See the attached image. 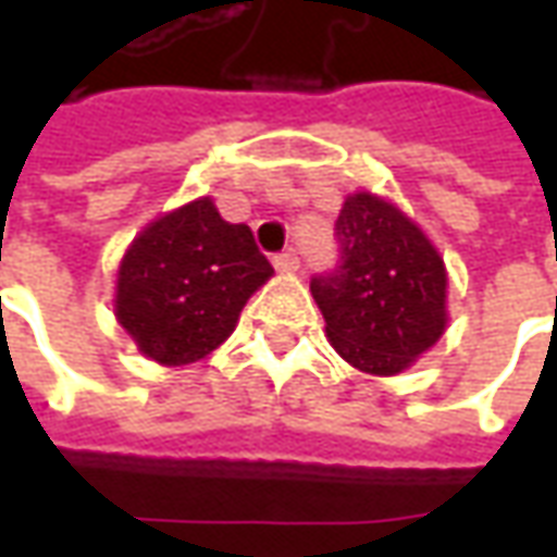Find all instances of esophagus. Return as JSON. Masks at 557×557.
<instances>
[{"label":"esophagus","instance_id":"obj_1","mask_svg":"<svg viewBox=\"0 0 557 557\" xmlns=\"http://www.w3.org/2000/svg\"><path fill=\"white\" fill-rule=\"evenodd\" d=\"M274 265L280 268V271H286V274H292V271H298V265H301V259H298V253L295 250H283L280 256H274Z\"/></svg>","mask_w":557,"mask_h":557}]
</instances>
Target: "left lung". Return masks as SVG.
Wrapping results in <instances>:
<instances>
[{
	"instance_id": "1",
	"label": "left lung",
	"mask_w": 557,
	"mask_h": 557,
	"mask_svg": "<svg viewBox=\"0 0 557 557\" xmlns=\"http://www.w3.org/2000/svg\"><path fill=\"white\" fill-rule=\"evenodd\" d=\"M339 265L313 277L327 343L370 375H397L442 339L447 268L435 244L394 202L346 196L337 218Z\"/></svg>"
}]
</instances>
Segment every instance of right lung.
Segmentation results:
<instances>
[{
    "label": "right lung",
    "mask_w": 557,
    "mask_h": 557,
    "mask_svg": "<svg viewBox=\"0 0 557 557\" xmlns=\"http://www.w3.org/2000/svg\"><path fill=\"white\" fill-rule=\"evenodd\" d=\"M271 274L250 226L223 220L214 199L199 196L131 242L115 277V319L151 361L196 363L226 343Z\"/></svg>",
    "instance_id": "add662e5"
}]
</instances>
